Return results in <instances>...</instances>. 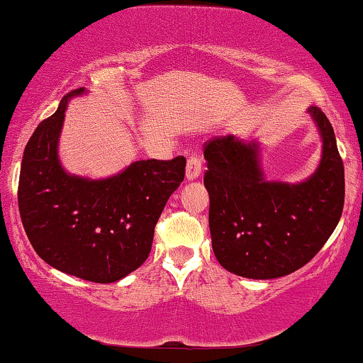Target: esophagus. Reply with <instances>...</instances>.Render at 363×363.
<instances>
[{
	"label": "esophagus",
	"instance_id": "esophagus-1",
	"mask_svg": "<svg viewBox=\"0 0 363 363\" xmlns=\"http://www.w3.org/2000/svg\"><path fill=\"white\" fill-rule=\"evenodd\" d=\"M201 171H203V162H201V157L197 154L189 155L186 164V179L187 181H194V179L199 177Z\"/></svg>",
	"mask_w": 363,
	"mask_h": 363
}]
</instances>
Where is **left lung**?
I'll return each instance as SVG.
<instances>
[{
  "label": "left lung",
  "mask_w": 363,
  "mask_h": 363,
  "mask_svg": "<svg viewBox=\"0 0 363 363\" xmlns=\"http://www.w3.org/2000/svg\"><path fill=\"white\" fill-rule=\"evenodd\" d=\"M322 139V159L301 182L269 181L258 140L233 134L206 142L209 231L216 259L251 279L286 277L322 250L342 218L345 174L333 127L308 107Z\"/></svg>",
  "instance_id": "left-lung-1"
}]
</instances>
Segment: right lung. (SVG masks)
Returning a JSON list of instances; mask_svg holds the SVG:
<instances>
[{"label": "right lung", "mask_w": 363, "mask_h": 363, "mask_svg": "<svg viewBox=\"0 0 363 363\" xmlns=\"http://www.w3.org/2000/svg\"><path fill=\"white\" fill-rule=\"evenodd\" d=\"M36 127L23 152L18 208L45 263L94 283H113L147 259L164 206L184 181L186 159L135 160L105 179L65 171L58 155L68 102Z\"/></svg>", "instance_id": "1"}]
</instances>
